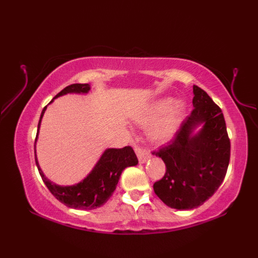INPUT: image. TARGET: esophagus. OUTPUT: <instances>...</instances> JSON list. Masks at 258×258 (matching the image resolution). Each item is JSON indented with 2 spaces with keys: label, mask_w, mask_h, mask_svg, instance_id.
Here are the masks:
<instances>
[{
  "label": "esophagus",
  "mask_w": 258,
  "mask_h": 258,
  "mask_svg": "<svg viewBox=\"0 0 258 258\" xmlns=\"http://www.w3.org/2000/svg\"><path fill=\"white\" fill-rule=\"evenodd\" d=\"M135 153H136V155H138V157H139L140 163H142V164L145 163L151 157L150 152L147 151L146 149H144V147L135 146Z\"/></svg>",
  "instance_id": "34e87169"
}]
</instances>
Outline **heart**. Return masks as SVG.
<instances>
[{"mask_svg":"<svg viewBox=\"0 0 258 258\" xmlns=\"http://www.w3.org/2000/svg\"><path fill=\"white\" fill-rule=\"evenodd\" d=\"M185 107L180 102L173 104L172 98H161L143 109L136 117L141 125H149V138L155 143L172 140L184 118Z\"/></svg>","mask_w":258,"mask_h":258,"instance_id":"obj_1","label":"heart"}]
</instances>
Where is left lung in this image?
Segmentation results:
<instances>
[{
  "mask_svg": "<svg viewBox=\"0 0 258 258\" xmlns=\"http://www.w3.org/2000/svg\"><path fill=\"white\" fill-rule=\"evenodd\" d=\"M193 93V111L173 141L152 153L166 165L153 188L164 204L176 210H191L210 199L223 183L231 156L222 109L201 87L194 85ZM201 123L202 128L193 135Z\"/></svg>",
  "mask_w": 258,
  "mask_h": 258,
  "instance_id": "1",
  "label": "left lung"
}]
</instances>
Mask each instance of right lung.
Segmentation results:
<instances>
[{
	"mask_svg": "<svg viewBox=\"0 0 258 258\" xmlns=\"http://www.w3.org/2000/svg\"><path fill=\"white\" fill-rule=\"evenodd\" d=\"M90 90V84H72L65 87L53 100H55L58 96L68 94V93L86 94ZM53 100L50 103H52ZM45 109L46 106L43 108L40 120H38L35 143ZM35 162L43 182L56 200L68 207L75 208V210H94V208L101 207L103 204H105L116 188L120 174L126 167L138 165L139 160L131 146H125L123 149H107L103 153L91 173L82 182L72 186L56 185L46 178L40 165H38L36 151Z\"/></svg>",
	"mask_w": 258,
	"mask_h": 258,
	"instance_id": "right-lung-1",
	"label": "right lung"
}]
</instances>
